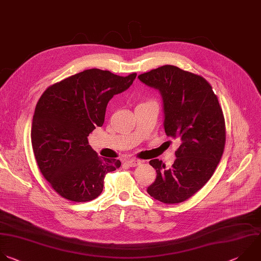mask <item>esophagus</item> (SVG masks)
<instances>
[{"label":"esophagus","instance_id":"esophagus-1","mask_svg":"<svg viewBox=\"0 0 261 261\" xmlns=\"http://www.w3.org/2000/svg\"><path fill=\"white\" fill-rule=\"evenodd\" d=\"M126 163H127V165L130 166V167H136V166H138V165L141 163V161L132 159V160H128Z\"/></svg>","mask_w":261,"mask_h":261}]
</instances>
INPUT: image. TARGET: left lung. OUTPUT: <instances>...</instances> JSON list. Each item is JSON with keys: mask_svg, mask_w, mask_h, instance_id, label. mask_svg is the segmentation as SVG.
Wrapping results in <instances>:
<instances>
[{"mask_svg": "<svg viewBox=\"0 0 261 261\" xmlns=\"http://www.w3.org/2000/svg\"><path fill=\"white\" fill-rule=\"evenodd\" d=\"M138 79L160 92L165 132L180 141L172 167L149 161L156 178L147 193L165 204L181 203L207 184L220 162L225 143L222 110L204 77L177 66L163 65Z\"/></svg>", "mask_w": 261, "mask_h": 261, "instance_id": "obj_1", "label": "left lung"}]
</instances>
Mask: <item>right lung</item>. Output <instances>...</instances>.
Instances as JSON below:
<instances>
[{
	"mask_svg": "<svg viewBox=\"0 0 261 261\" xmlns=\"http://www.w3.org/2000/svg\"><path fill=\"white\" fill-rule=\"evenodd\" d=\"M136 73L120 76L87 69L53 86L39 99L32 125V144L43 176L61 197L88 202L103 190L105 177L121 166L90 146L89 134L105 122L109 101L126 91Z\"/></svg>",
	"mask_w": 261,
	"mask_h": 261,
	"instance_id": "1",
	"label": "right lung"
}]
</instances>
